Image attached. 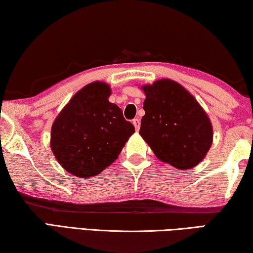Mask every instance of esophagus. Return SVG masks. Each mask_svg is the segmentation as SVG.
I'll return each mask as SVG.
<instances>
[{
  "label": "esophagus",
  "mask_w": 253,
  "mask_h": 253,
  "mask_svg": "<svg viewBox=\"0 0 253 253\" xmlns=\"http://www.w3.org/2000/svg\"><path fill=\"white\" fill-rule=\"evenodd\" d=\"M132 124H134L136 130H139V127H140V121H139V119L138 118H135L134 121H132Z\"/></svg>",
  "instance_id": "esophagus-1"
}]
</instances>
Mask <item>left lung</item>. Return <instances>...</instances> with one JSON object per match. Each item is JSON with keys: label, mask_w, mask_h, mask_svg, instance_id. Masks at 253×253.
<instances>
[{"label": "left lung", "mask_w": 253, "mask_h": 253, "mask_svg": "<svg viewBox=\"0 0 253 253\" xmlns=\"http://www.w3.org/2000/svg\"><path fill=\"white\" fill-rule=\"evenodd\" d=\"M145 115L139 135L158 160L190 169L207 156L213 127L205 110L182 84L170 79L142 85Z\"/></svg>", "instance_id": "left-lung-1"}]
</instances>
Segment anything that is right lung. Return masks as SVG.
Returning <instances> with one entry per match:
<instances>
[{
    "label": "right lung",
    "instance_id": "add662e5",
    "mask_svg": "<svg viewBox=\"0 0 253 253\" xmlns=\"http://www.w3.org/2000/svg\"><path fill=\"white\" fill-rule=\"evenodd\" d=\"M109 84H88L63 107L51 127L50 147L60 165L77 177L96 176L117 160L135 127L108 100Z\"/></svg>",
    "mask_w": 253,
    "mask_h": 253
}]
</instances>
